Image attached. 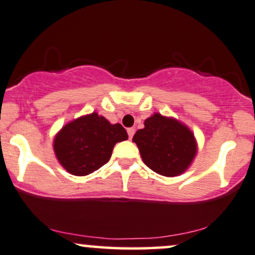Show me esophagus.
Returning <instances> with one entry per match:
<instances>
[{"label":"esophagus","instance_id":"esophagus-1","mask_svg":"<svg viewBox=\"0 0 255 255\" xmlns=\"http://www.w3.org/2000/svg\"><path fill=\"white\" fill-rule=\"evenodd\" d=\"M127 131H128V136H129V139H131L134 135V133H135V129H134V128H128Z\"/></svg>","mask_w":255,"mask_h":255}]
</instances>
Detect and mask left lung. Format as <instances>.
<instances>
[{"label":"left lung","mask_w":255,"mask_h":255,"mask_svg":"<svg viewBox=\"0 0 255 255\" xmlns=\"http://www.w3.org/2000/svg\"><path fill=\"white\" fill-rule=\"evenodd\" d=\"M145 127L134 134L133 141L151 170L163 176H177L188 169L197 154L194 134L177 120L153 114Z\"/></svg>","instance_id":"1"}]
</instances>
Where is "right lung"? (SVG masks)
I'll return each mask as SVG.
<instances>
[{"label": "right lung", "instance_id": "1", "mask_svg": "<svg viewBox=\"0 0 255 255\" xmlns=\"http://www.w3.org/2000/svg\"><path fill=\"white\" fill-rule=\"evenodd\" d=\"M127 139L121 125L92 113L62 127L54 139V151L67 171L85 176L109 162L116 142Z\"/></svg>", "mask_w": 255, "mask_h": 255}]
</instances>
